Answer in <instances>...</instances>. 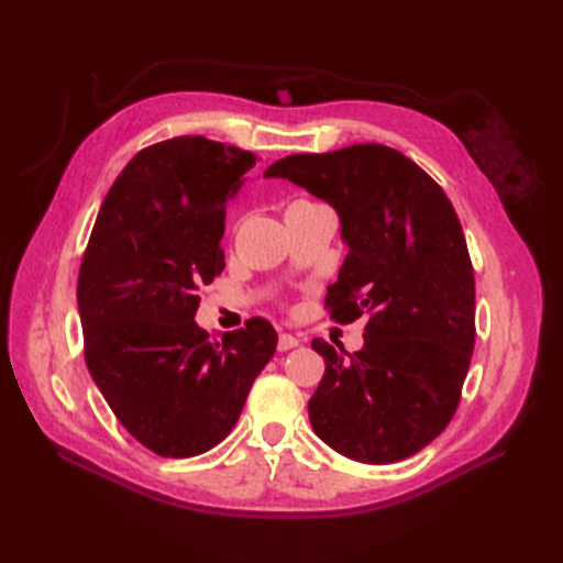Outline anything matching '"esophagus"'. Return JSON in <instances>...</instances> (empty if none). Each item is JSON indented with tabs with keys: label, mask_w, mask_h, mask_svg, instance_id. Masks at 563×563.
Returning a JSON list of instances; mask_svg holds the SVG:
<instances>
[{
	"label": "esophagus",
	"mask_w": 563,
	"mask_h": 563,
	"mask_svg": "<svg viewBox=\"0 0 563 563\" xmlns=\"http://www.w3.org/2000/svg\"><path fill=\"white\" fill-rule=\"evenodd\" d=\"M297 345H300V339L292 336V333H280V336H278V351L280 353L292 351V349H297Z\"/></svg>",
	"instance_id": "obj_1"
}]
</instances>
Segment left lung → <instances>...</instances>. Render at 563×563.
Here are the masks:
<instances>
[{
    "label": "left lung",
    "mask_w": 563,
    "mask_h": 563,
    "mask_svg": "<svg viewBox=\"0 0 563 563\" xmlns=\"http://www.w3.org/2000/svg\"><path fill=\"white\" fill-rule=\"evenodd\" d=\"M327 200L349 246L324 307L339 324L365 317V345L327 361L309 421L355 462L411 457L457 411L474 351V271L452 202L421 166L385 145L290 154L268 166Z\"/></svg>",
    "instance_id": "1"
}]
</instances>
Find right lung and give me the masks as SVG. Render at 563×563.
I'll return each mask as SVG.
<instances>
[{"instance_id": "right-lung-1", "label": "right lung", "mask_w": 563, "mask_h": 563, "mask_svg": "<svg viewBox=\"0 0 563 563\" xmlns=\"http://www.w3.org/2000/svg\"><path fill=\"white\" fill-rule=\"evenodd\" d=\"M254 164L200 135L145 147L103 198L84 251V361L118 421L162 457L224 440L278 343L261 317L222 341L194 319L198 290L224 268V202Z\"/></svg>"}]
</instances>
